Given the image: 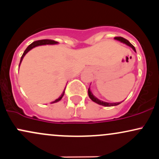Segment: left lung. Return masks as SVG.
<instances>
[{
	"instance_id": "8db88e82",
	"label": "left lung",
	"mask_w": 159,
	"mask_h": 159,
	"mask_svg": "<svg viewBox=\"0 0 159 159\" xmlns=\"http://www.w3.org/2000/svg\"><path fill=\"white\" fill-rule=\"evenodd\" d=\"M115 39L118 40V41L121 42V43H125V45H129V46H130L131 48H132L133 50L134 51V52H136V50H135V48H134L133 45L131 44L130 43H129V41H128L127 39H124L123 37H121V36H116V37L114 38ZM88 95H89V97L90 98V99L92 100V101H93L94 102L98 104V105H103V106H105V107H111V106H116V105H120L121 102H115V103H110V102H103V101H101V100H99L98 98H97L96 97V96H93V94L92 93V92H91L90 90V87H89L88 89Z\"/></svg>"
}]
</instances>
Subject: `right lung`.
Masks as SVG:
<instances>
[{"mask_svg": "<svg viewBox=\"0 0 159 159\" xmlns=\"http://www.w3.org/2000/svg\"><path fill=\"white\" fill-rule=\"evenodd\" d=\"M57 43H58L57 42L54 41V40H52V39H42V40H37V41L34 42V43H32L31 44L29 45L28 47H27V48L26 49H25V52H24L22 56H21V61H20L19 66H20V64H21V61H22L24 57L25 56V54H26L27 53L29 52V51L31 50L32 48H35V47H36V46H39V45H54V44H57ZM65 89H66V87H65ZM65 89H64V90H63V93L61 94V96H60V97L58 98H57L56 100H54V102H52V103L57 102H59L60 100H61V98H63V95H64V93H65Z\"/></svg>", "mask_w": 159, "mask_h": 159, "instance_id": "obj_1", "label": "right lung"}]
</instances>
